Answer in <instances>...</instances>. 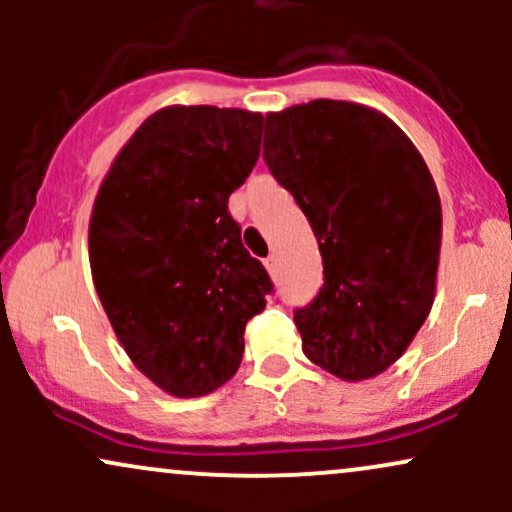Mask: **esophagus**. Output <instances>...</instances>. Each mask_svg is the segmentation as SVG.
<instances>
[{"label": "esophagus", "instance_id": "obj_1", "mask_svg": "<svg viewBox=\"0 0 512 512\" xmlns=\"http://www.w3.org/2000/svg\"><path fill=\"white\" fill-rule=\"evenodd\" d=\"M264 267H267V272L272 276H276V272H279V269H276V257L274 255H269L267 260H264Z\"/></svg>", "mask_w": 512, "mask_h": 512}]
</instances>
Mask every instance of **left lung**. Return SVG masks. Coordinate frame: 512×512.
Segmentation results:
<instances>
[{
	"label": "left lung",
	"instance_id": "left-lung-1",
	"mask_svg": "<svg viewBox=\"0 0 512 512\" xmlns=\"http://www.w3.org/2000/svg\"><path fill=\"white\" fill-rule=\"evenodd\" d=\"M264 161L325 267L317 296L293 310L303 354L342 380L375 378L431 313L443 236L431 170L390 117L330 98L269 113Z\"/></svg>",
	"mask_w": 512,
	"mask_h": 512
}]
</instances>
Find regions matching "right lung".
Here are the masks:
<instances>
[{"label":"right lung","mask_w":512,"mask_h":512,"mask_svg":"<svg viewBox=\"0 0 512 512\" xmlns=\"http://www.w3.org/2000/svg\"><path fill=\"white\" fill-rule=\"evenodd\" d=\"M264 117L170 105L146 117L105 175L88 226L93 284L149 380L202 397L236 375L245 325L274 291L228 197L260 158Z\"/></svg>","instance_id":"right-lung-1"}]
</instances>
